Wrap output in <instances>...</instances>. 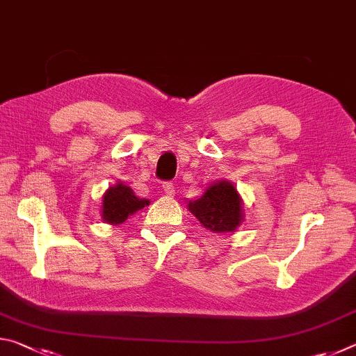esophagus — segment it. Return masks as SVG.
Masks as SVG:
<instances>
[{"mask_svg": "<svg viewBox=\"0 0 356 356\" xmlns=\"http://www.w3.org/2000/svg\"><path fill=\"white\" fill-rule=\"evenodd\" d=\"M163 191H165V195L170 196V197L174 196V193H176V190H174V185L171 182H166L163 185Z\"/></svg>", "mask_w": 356, "mask_h": 356, "instance_id": "34e87169", "label": "esophagus"}]
</instances>
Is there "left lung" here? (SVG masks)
<instances>
[{"label": "left lung", "mask_w": 356, "mask_h": 356, "mask_svg": "<svg viewBox=\"0 0 356 356\" xmlns=\"http://www.w3.org/2000/svg\"><path fill=\"white\" fill-rule=\"evenodd\" d=\"M188 210L204 227L215 234L236 232L245 220L242 196L226 179L209 185L197 200L188 202Z\"/></svg>", "instance_id": "left-lung-1"}]
</instances>
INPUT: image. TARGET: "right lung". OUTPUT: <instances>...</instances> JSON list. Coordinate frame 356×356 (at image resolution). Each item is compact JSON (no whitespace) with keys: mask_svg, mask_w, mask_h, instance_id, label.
Returning <instances> with one entry per match:
<instances>
[{"mask_svg":"<svg viewBox=\"0 0 356 356\" xmlns=\"http://www.w3.org/2000/svg\"><path fill=\"white\" fill-rule=\"evenodd\" d=\"M149 200L136 197L129 185H125L122 180H118L102 196V220L113 226L122 225L129 216L149 206Z\"/></svg>","mask_w":356,"mask_h":356,"instance_id":"add662e5","label":"right lung"}]
</instances>
